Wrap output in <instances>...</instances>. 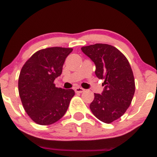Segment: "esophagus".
I'll list each match as a JSON object with an SVG mask.
<instances>
[{
  "label": "esophagus",
  "instance_id": "1",
  "mask_svg": "<svg viewBox=\"0 0 157 157\" xmlns=\"http://www.w3.org/2000/svg\"><path fill=\"white\" fill-rule=\"evenodd\" d=\"M75 92L76 93H82V92H85V89L81 87H76L75 89Z\"/></svg>",
  "mask_w": 157,
  "mask_h": 157
}]
</instances>
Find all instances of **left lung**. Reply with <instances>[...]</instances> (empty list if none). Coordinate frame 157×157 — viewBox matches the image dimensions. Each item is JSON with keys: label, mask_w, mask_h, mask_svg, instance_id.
Returning a JSON list of instances; mask_svg holds the SVG:
<instances>
[{"label": "left lung", "mask_w": 157, "mask_h": 157, "mask_svg": "<svg viewBox=\"0 0 157 157\" xmlns=\"http://www.w3.org/2000/svg\"><path fill=\"white\" fill-rule=\"evenodd\" d=\"M81 49L95 63L97 77L104 80L103 92L94 94L91 111L100 121L111 123L124 114L132 102L135 93L132 68L126 56L109 44H95Z\"/></svg>", "instance_id": "left-lung-1"}]
</instances>
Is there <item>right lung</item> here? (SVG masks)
Instances as JSON below:
<instances>
[{
    "mask_svg": "<svg viewBox=\"0 0 157 157\" xmlns=\"http://www.w3.org/2000/svg\"><path fill=\"white\" fill-rule=\"evenodd\" d=\"M70 48L52 47L35 52L25 62L18 78V92L27 114L37 124L48 126L59 121L66 113L73 89L55 87Z\"/></svg>",
    "mask_w": 157,
    "mask_h": 157,
    "instance_id": "obj_1",
    "label": "right lung"
}]
</instances>
